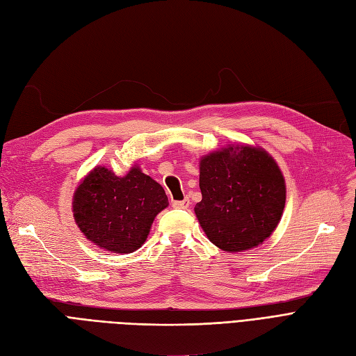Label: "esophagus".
I'll return each mask as SVG.
<instances>
[{
    "label": "esophagus",
    "mask_w": 356,
    "mask_h": 356,
    "mask_svg": "<svg viewBox=\"0 0 356 356\" xmlns=\"http://www.w3.org/2000/svg\"><path fill=\"white\" fill-rule=\"evenodd\" d=\"M172 207L177 209H187L190 207V199L186 197L182 200H172Z\"/></svg>",
    "instance_id": "1"
}]
</instances>
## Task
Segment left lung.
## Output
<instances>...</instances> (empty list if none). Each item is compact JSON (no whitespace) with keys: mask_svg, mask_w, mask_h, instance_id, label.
I'll use <instances>...</instances> for the list:
<instances>
[{"mask_svg":"<svg viewBox=\"0 0 356 356\" xmlns=\"http://www.w3.org/2000/svg\"><path fill=\"white\" fill-rule=\"evenodd\" d=\"M202 200L195 212L208 239L242 252L272 234L285 208V181L261 148L229 147L200 160Z\"/></svg>","mask_w":356,"mask_h":356,"instance_id":"obj_1","label":"left lung"}]
</instances>
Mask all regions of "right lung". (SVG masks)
I'll use <instances>...</instances> for the list:
<instances>
[{
	"mask_svg": "<svg viewBox=\"0 0 356 356\" xmlns=\"http://www.w3.org/2000/svg\"><path fill=\"white\" fill-rule=\"evenodd\" d=\"M168 204L163 187L139 168L117 177L99 166L75 191L72 211L89 241L106 251L129 254L145 242L154 217Z\"/></svg>",
	"mask_w": 356,
	"mask_h": 356,
	"instance_id": "1",
	"label": "right lung"
}]
</instances>
